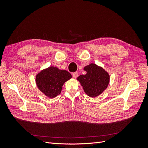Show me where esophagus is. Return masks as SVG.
Returning a JSON list of instances; mask_svg holds the SVG:
<instances>
[{
    "instance_id": "34e87169",
    "label": "esophagus",
    "mask_w": 148,
    "mask_h": 148,
    "mask_svg": "<svg viewBox=\"0 0 148 148\" xmlns=\"http://www.w3.org/2000/svg\"><path fill=\"white\" fill-rule=\"evenodd\" d=\"M78 72H74V73H73V77L75 78H77V77H78Z\"/></svg>"
}]
</instances>
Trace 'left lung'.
<instances>
[{
  "mask_svg": "<svg viewBox=\"0 0 148 148\" xmlns=\"http://www.w3.org/2000/svg\"><path fill=\"white\" fill-rule=\"evenodd\" d=\"M84 70L86 73L79 76L77 79L84 92L89 97L99 96L108 86L110 79L108 73L95 64L85 66Z\"/></svg>",
  "mask_w": 148,
  "mask_h": 148,
  "instance_id": "1",
  "label": "left lung"
}]
</instances>
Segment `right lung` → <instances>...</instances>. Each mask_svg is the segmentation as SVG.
Segmentation results:
<instances>
[{
	"label": "right lung",
	"instance_id": "obj_1",
	"mask_svg": "<svg viewBox=\"0 0 148 148\" xmlns=\"http://www.w3.org/2000/svg\"><path fill=\"white\" fill-rule=\"evenodd\" d=\"M72 76L66 70L51 66L41 71L36 77V82L39 89L50 98L60 94L62 86Z\"/></svg>",
	"mask_w": 148,
	"mask_h": 148
}]
</instances>
